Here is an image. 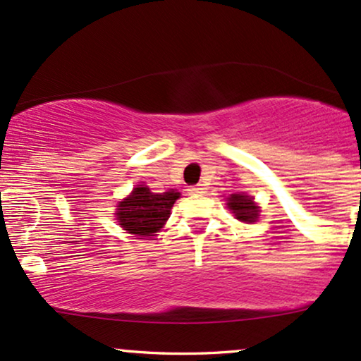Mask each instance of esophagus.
Here are the masks:
<instances>
[{"label":"esophagus","mask_w":361,"mask_h":361,"mask_svg":"<svg viewBox=\"0 0 361 361\" xmlns=\"http://www.w3.org/2000/svg\"><path fill=\"white\" fill-rule=\"evenodd\" d=\"M204 192H205L204 185H192L188 188V193H192V195H198V193H204Z\"/></svg>","instance_id":"34e87169"}]
</instances>
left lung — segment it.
I'll return each instance as SVG.
<instances>
[{"instance_id":"left-lung-1","label":"left lung","mask_w":361,"mask_h":361,"mask_svg":"<svg viewBox=\"0 0 361 361\" xmlns=\"http://www.w3.org/2000/svg\"><path fill=\"white\" fill-rule=\"evenodd\" d=\"M227 205H229V209L233 210L239 221L255 222L258 219V207H256L255 202L247 195H231V198L227 200Z\"/></svg>"}]
</instances>
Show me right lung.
Returning <instances> with one entry per match:
<instances>
[{
  "label": "right lung",
  "mask_w": 361,
  "mask_h": 361,
  "mask_svg": "<svg viewBox=\"0 0 361 361\" xmlns=\"http://www.w3.org/2000/svg\"><path fill=\"white\" fill-rule=\"evenodd\" d=\"M176 198H180V193L175 190L166 193H151L147 186L139 185L130 197L118 204L117 221L130 234L140 238L154 235L168 221L169 210Z\"/></svg>",
  "instance_id": "obj_1"
}]
</instances>
